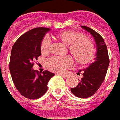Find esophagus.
Returning a JSON list of instances; mask_svg holds the SVG:
<instances>
[{"label":"esophagus","mask_w":120,"mask_h":120,"mask_svg":"<svg viewBox=\"0 0 120 120\" xmlns=\"http://www.w3.org/2000/svg\"><path fill=\"white\" fill-rule=\"evenodd\" d=\"M59 75H61V76H62L63 78H67L68 77V75H66V74H63V73H59Z\"/></svg>","instance_id":"34e87169"}]
</instances>
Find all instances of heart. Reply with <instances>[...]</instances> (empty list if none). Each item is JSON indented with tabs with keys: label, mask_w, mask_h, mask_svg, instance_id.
<instances>
[{
	"label": "heart",
	"mask_w": 120,
	"mask_h": 120,
	"mask_svg": "<svg viewBox=\"0 0 120 120\" xmlns=\"http://www.w3.org/2000/svg\"><path fill=\"white\" fill-rule=\"evenodd\" d=\"M55 36L63 43L67 45L69 52L74 57L79 65H86L94 60L96 55V49L94 41L88 37L72 30L60 31ZM40 50L43 55H47L49 53L50 43L48 38L45 37L42 40ZM72 64L73 59L68 55L63 57L51 58L47 62V66L52 71L62 73L67 68L71 67Z\"/></svg>",
	"instance_id": "1"
}]
</instances>
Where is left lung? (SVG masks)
<instances>
[{
  "mask_svg": "<svg viewBox=\"0 0 120 120\" xmlns=\"http://www.w3.org/2000/svg\"><path fill=\"white\" fill-rule=\"evenodd\" d=\"M94 37L97 47L94 62L83 69V77L77 87L71 88V91L77 98H87L92 96L104 82L109 63L108 51L103 37L98 33L88 26H81Z\"/></svg>",
  "mask_w": 120,
  "mask_h": 120,
  "instance_id": "8db88e82",
  "label": "left lung"
}]
</instances>
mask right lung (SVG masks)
Wrapping results in <instances>:
<instances>
[{
  "instance_id": "right-lung-1",
  "label": "right lung",
  "mask_w": 120,
  "mask_h": 120,
  "mask_svg": "<svg viewBox=\"0 0 120 120\" xmlns=\"http://www.w3.org/2000/svg\"><path fill=\"white\" fill-rule=\"evenodd\" d=\"M49 28L38 27L29 30L16 40L12 48L9 69L17 90L26 98L36 99L47 91L48 82L55 74L45 70H34V61L41 55L40 46Z\"/></svg>"
}]
</instances>
